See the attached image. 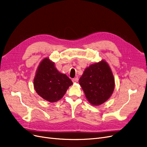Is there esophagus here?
<instances>
[{
	"label": "esophagus",
	"mask_w": 147,
	"mask_h": 147,
	"mask_svg": "<svg viewBox=\"0 0 147 147\" xmlns=\"http://www.w3.org/2000/svg\"><path fill=\"white\" fill-rule=\"evenodd\" d=\"M78 80H79V79L78 78H74L72 79L73 82H78Z\"/></svg>",
	"instance_id": "34e87169"
}]
</instances>
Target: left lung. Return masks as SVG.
Wrapping results in <instances>:
<instances>
[{"label": "left lung", "mask_w": 147, "mask_h": 147, "mask_svg": "<svg viewBox=\"0 0 147 147\" xmlns=\"http://www.w3.org/2000/svg\"><path fill=\"white\" fill-rule=\"evenodd\" d=\"M79 84L89 102L94 105H101L109 99L115 84L111 69L104 61L86 68Z\"/></svg>", "instance_id": "8db88e82"}]
</instances>
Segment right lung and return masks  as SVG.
<instances>
[{
	"mask_svg": "<svg viewBox=\"0 0 147 147\" xmlns=\"http://www.w3.org/2000/svg\"><path fill=\"white\" fill-rule=\"evenodd\" d=\"M72 84L71 79L65 74L60 73L48 58H45L41 62L34 79L37 94L51 102L63 98Z\"/></svg>",
	"mask_w": 147,
	"mask_h": 147,
	"instance_id": "1",
	"label": "right lung"
}]
</instances>
